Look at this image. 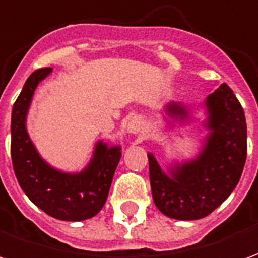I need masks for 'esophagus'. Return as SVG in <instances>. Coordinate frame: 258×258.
Returning a JSON list of instances; mask_svg holds the SVG:
<instances>
[{
    "label": "esophagus",
    "mask_w": 258,
    "mask_h": 258,
    "mask_svg": "<svg viewBox=\"0 0 258 258\" xmlns=\"http://www.w3.org/2000/svg\"><path fill=\"white\" fill-rule=\"evenodd\" d=\"M141 130V123L138 118H133L128 124H127V131L130 134H138Z\"/></svg>",
    "instance_id": "1"
}]
</instances>
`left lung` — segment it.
I'll use <instances>...</instances> for the list:
<instances>
[{
	"instance_id": "8db88e82",
	"label": "left lung",
	"mask_w": 258,
	"mask_h": 258,
	"mask_svg": "<svg viewBox=\"0 0 258 258\" xmlns=\"http://www.w3.org/2000/svg\"><path fill=\"white\" fill-rule=\"evenodd\" d=\"M205 106L210 134L194 160L177 164L167 174L148 153L153 202L170 218L190 221L209 216L232 194L243 171L247 127L240 102L227 84H221L207 96ZM166 112L181 123L189 118L182 103L170 102Z\"/></svg>"
}]
</instances>
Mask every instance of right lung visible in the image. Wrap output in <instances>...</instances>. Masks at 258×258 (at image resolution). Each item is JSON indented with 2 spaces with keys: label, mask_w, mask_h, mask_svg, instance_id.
Returning <instances> with one entry per match:
<instances>
[{
  "label": "right lung",
  "mask_w": 258,
  "mask_h": 258,
  "mask_svg": "<svg viewBox=\"0 0 258 258\" xmlns=\"http://www.w3.org/2000/svg\"><path fill=\"white\" fill-rule=\"evenodd\" d=\"M51 72V68H44L31 73L14 103L11 157L20 188L37 207L58 220L83 221L98 214L105 205L121 148L99 141L81 173H62L42 160L27 134L26 116L37 85Z\"/></svg>",
  "instance_id": "1"
}]
</instances>
